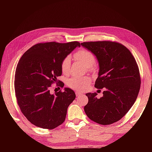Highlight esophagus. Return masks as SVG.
I'll return each instance as SVG.
<instances>
[{
    "instance_id": "obj_1",
    "label": "esophagus",
    "mask_w": 152,
    "mask_h": 152,
    "mask_svg": "<svg viewBox=\"0 0 152 152\" xmlns=\"http://www.w3.org/2000/svg\"><path fill=\"white\" fill-rule=\"evenodd\" d=\"M76 96H81L82 93H81V92H76Z\"/></svg>"
}]
</instances>
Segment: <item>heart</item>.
Instances as JSON below:
<instances>
[{
    "label": "heart",
    "instance_id": "1",
    "mask_svg": "<svg viewBox=\"0 0 152 152\" xmlns=\"http://www.w3.org/2000/svg\"><path fill=\"white\" fill-rule=\"evenodd\" d=\"M76 60H78L91 70L96 63V59L94 54L91 51L85 48H81L76 51L74 54ZM71 60L70 56H66L61 62V70L64 74H68L70 72ZM91 82V78L89 76H73L67 80V85L70 88L77 91H84L88 88Z\"/></svg>",
    "mask_w": 152,
    "mask_h": 152
}]
</instances>
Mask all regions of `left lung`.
<instances>
[{"label": "left lung", "instance_id": "8db88e82", "mask_svg": "<svg viewBox=\"0 0 152 152\" xmlns=\"http://www.w3.org/2000/svg\"><path fill=\"white\" fill-rule=\"evenodd\" d=\"M96 56L99 76L94 86L104 89L103 96L86 94L88 102L84 111L90 119L101 125L119 121L137 99L141 86L140 70L135 58L125 45L111 41L81 43Z\"/></svg>", "mask_w": 152, "mask_h": 152}]
</instances>
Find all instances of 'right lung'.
Here are the masks:
<instances>
[{
  "label": "right lung",
  "instance_id": "right-lung-1",
  "mask_svg": "<svg viewBox=\"0 0 152 152\" xmlns=\"http://www.w3.org/2000/svg\"><path fill=\"white\" fill-rule=\"evenodd\" d=\"M78 42L39 43L32 46L19 61L15 74L17 104L24 116L38 127L53 129L64 122L67 109L75 99L72 90L66 88L51 94V84L63 88L57 80L61 75V62Z\"/></svg>",
  "mask_w": 152,
  "mask_h": 152
}]
</instances>
